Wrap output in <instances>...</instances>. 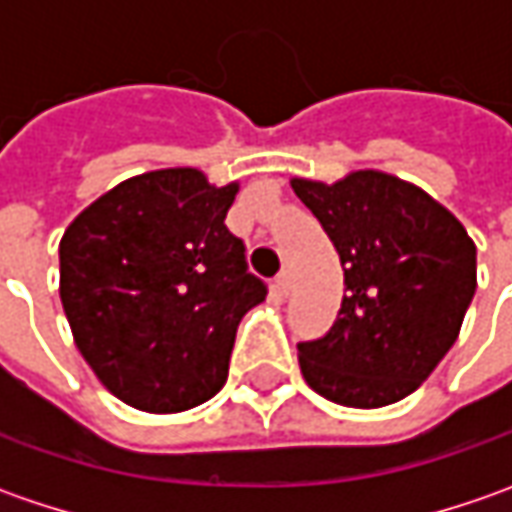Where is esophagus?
I'll use <instances>...</instances> for the list:
<instances>
[{"label":"esophagus","instance_id":"1","mask_svg":"<svg viewBox=\"0 0 512 512\" xmlns=\"http://www.w3.org/2000/svg\"><path fill=\"white\" fill-rule=\"evenodd\" d=\"M290 285H293V273H290V267H285V270L276 276V290H279L282 296H287V293H290Z\"/></svg>","mask_w":512,"mask_h":512}]
</instances>
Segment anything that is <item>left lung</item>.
<instances>
[{"mask_svg": "<svg viewBox=\"0 0 512 512\" xmlns=\"http://www.w3.org/2000/svg\"><path fill=\"white\" fill-rule=\"evenodd\" d=\"M290 185L336 247L347 290L325 336L299 342L305 382L344 407L399 402L459 339L476 293L473 239L422 187L382 170Z\"/></svg>", "mask_w": 512, "mask_h": 512, "instance_id": "obj_1", "label": "left lung"}]
</instances>
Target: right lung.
Returning <instances> with one entry per match:
<instances>
[{
	"label": "right lung",
	"instance_id": "obj_1",
	"mask_svg": "<svg viewBox=\"0 0 512 512\" xmlns=\"http://www.w3.org/2000/svg\"><path fill=\"white\" fill-rule=\"evenodd\" d=\"M239 185L150 170L85 207L59 242L79 353L116 399L179 413L222 390L236 327L267 296L225 216Z\"/></svg>",
	"mask_w": 512,
	"mask_h": 512
}]
</instances>
